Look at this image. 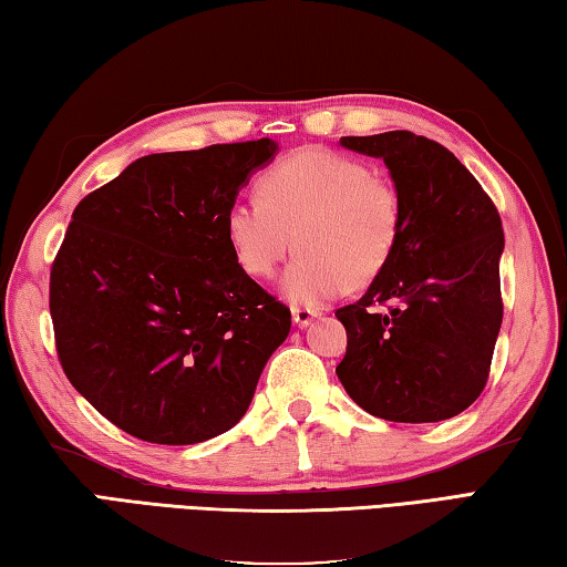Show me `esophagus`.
<instances>
[{"instance_id": "obj_1", "label": "esophagus", "mask_w": 567, "mask_h": 567, "mask_svg": "<svg viewBox=\"0 0 567 567\" xmlns=\"http://www.w3.org/2000/svg\"><path fill=\"white\" fill-rule=\"evenodd\" d=\"M318 316H320V311H316V308H303V306L293 308V323H296L298 328L311 326V320L318 318Z\"/></svg>"}]
</instances>
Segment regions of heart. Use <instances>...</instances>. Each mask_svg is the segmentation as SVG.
Here are the masks:
<instances>
[{
  "instance_id": "obj_1",
  "label": "heart",
  "mask_w": 567,
  "mask_h": 567,
  "mask_svg": "<svg viewBox=\"0 0 567 567\" xmlns=\"http://www.w3.org/2000/svg\"><path fill=\"white\" fill-rule=\"evenodd\" d=\"M259 196L231 202L224 231L254 279L279 269L296 234L298 256L281 279L293 303L318 306L375 281L398 249V189L358 157L326 147L296 151L266 169Z\"/></svg>"
}]
</instances>
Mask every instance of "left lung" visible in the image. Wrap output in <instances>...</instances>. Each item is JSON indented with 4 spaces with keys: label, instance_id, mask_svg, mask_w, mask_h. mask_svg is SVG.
<instances>
[{
    "label": "left lung",
    "instance_id": "obj_1",
    "mask_svg": "<svg viewBox=\"0 0 567 567\" xmlns=\"http://www.w3.org/2000/svg\"><path fill=\"white\" fill-rule=\"evenodd\" d=\"M382 157L402 202L390 264L338 308L348 350L336 368L352 402L390 422H442L486 388L504 318L498 209L454 153L424 135L340 137Z\"/></svg>",
    "mask_w": 567,
    "mask_h": 567
}]
</instances>
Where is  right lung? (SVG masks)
I'll list each match as a JSON object with an SVG mask.
<instances>
[{
    "label": "right lung",
    "mask_w": 567,
    "mask_h": 567,
    "mask_svg": "<svg viewBox=\"0 0 567 567\" xmlns=\"http://www.w3.org/2000/svg\"><path fill=\"white\" fill-rule=\"evenodd\" d=\"M269 137L145 155L73 209L49 308L69 382L153 444H197L249 410L291 311L241 271L224 215Z\"/></svg>",
    "instance_id": "1"
}]
</instances>
